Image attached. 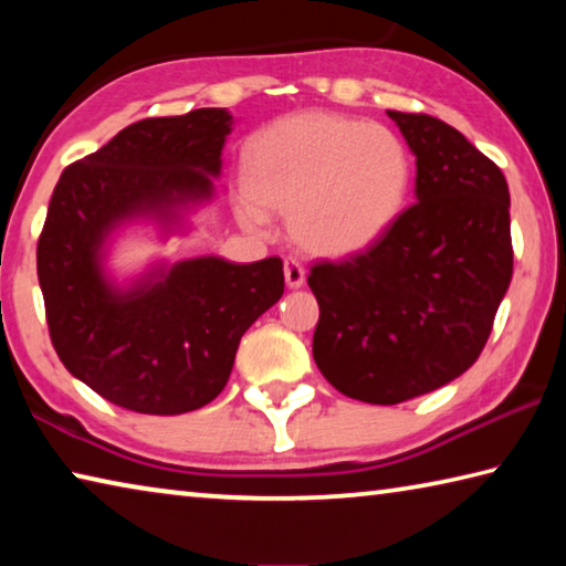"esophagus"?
Masks as SVG:
<instances>
[{
  "mask_svg": "<svg viewBox=\"0 0 566 566\" xmlns=\"http://www.w3.org/2000/svg\"><path fill=\"white\" fill-rule=\"evenodd\" d=\"M284 280L290 290H300V286H304V282H306L304 266L296 260H284Z\"/></svg>",
  "mask_w": 566,
  "mask_h": 566,
  "instance_id": "esophagus-1",
  "label": "esophagus"
}]
</instances>
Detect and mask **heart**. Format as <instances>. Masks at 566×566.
<instances>
[{"mask_svg":"<svg viewBox=\"0 0 566 566\" xmlns=\"http://www.w3.org/2000/svg\"><path fill=\"white\" fill-rule=\"evenodd\" d=\"M242 179L247 197L237 214L244 227L264 229L266 209L290 212V232L306 252L352 256L397 224L415 161L385 124L296 112L249 137Z\"/></svg>","mask_w":566,"mask_h":566,"instance_id":"heart-1","label":"heart"}]
</instances>
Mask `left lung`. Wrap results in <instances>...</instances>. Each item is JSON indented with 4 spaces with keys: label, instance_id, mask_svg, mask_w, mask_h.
<instances>
[{
    "label": "left lung",
    "instance_id": "8db88e82",
    "mask_svg": "<svg viewBox=\"0 0 566 566\" xmlns=\"http://www.w3.org/2000/svg\"><path fill=\"white\" fill-rule=\"evenodd\" d=\"M417 159V202L375 247L312 266L314 361L334 389L399 405L449 385L490 339L512 282L510 187L462 132L389 112Z\"/></svg>",
    "mask_w": 566,
    "mask_h": 566
}]
</instances>
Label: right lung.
Returning a JSON list of instances; mask_svg holds the SVG:
<instances>
[{
  "label": "right lung",
  "instance_id": "add662e5",
  "mask_svg": "<svg viewBox=\"0 0 566 566\" xmlns=\"http://www.w3.org/2000/svg\"><path fill=\"white\" fill-rule=\"evenodd\" d=\"M234 117L207 107L129 124L56 181L36 247L52 344L70 375L139 415H185L212 401L242 334L280 302V256L237 264L205 254L109 270L117 239L151 227L187 237L214 202Z\"/></svg>",
  "mask_w": 566,
  "mask_h": 566
}]
</instances>
